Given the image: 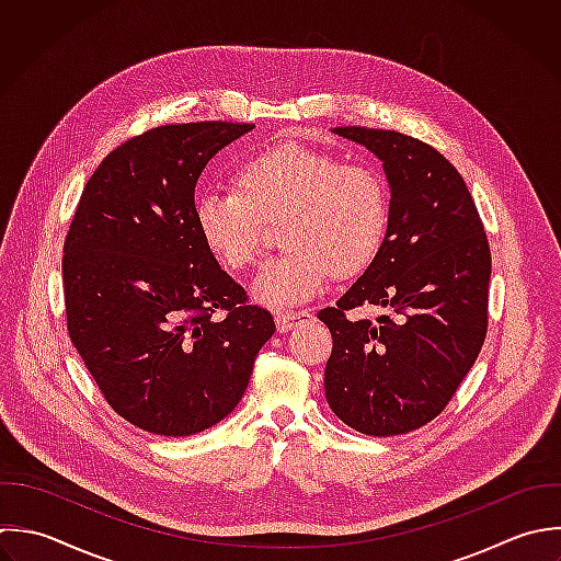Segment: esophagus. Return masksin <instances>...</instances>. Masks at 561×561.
<instances>
[{
  "label": "esophagus",
  "mask_w": 561,
  "mask_h": 561,
  "mask_svg": "<svg viewBox=\"0 0 561 561\" xmlns=\"http://www.w3.org/2000/svg\"><path fill=\"white\" fill-rule=\"evenodd\" d=\"M312 319V314L308 310H299V312H277L275 323H277V332H290L297 323Z\"/></svg>",
  "instance_id": "obj_1"
}]
</instances>
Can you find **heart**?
<instances>
[{
	"instance_id": "1",
	"label": "heart",
	"mask_w": 561,
	"mask_h": 561,
	"mask_svg": "<svg viewBox=\"0 0 561 561\" xmlns=\"http://www.w3.org/2000/svg\"><path fill=\"white\" fill-rule=\"evenodd\" d=\"M238 190H205L194 220L207 249L229 268L244 271L262 253L264 222L282 218L284 253L255 277V301L284 310L314 299L330 273L352 277L380 253L391 220L385 179L367 165L282 141L247 157Z\"/></svg>"
}]
</instances>
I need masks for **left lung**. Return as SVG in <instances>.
Here are the masks:
<instances>
[{
	"instance_id": "obj_1",
	"label": "left lung",
	"mask_w": 561,
	"mask_h": 561,
	"mask_svg": "<svg viewBox=\"0 0 561 561\" xmlns=\"http://www.w3.org/2000/svg\"><path fill=\"white\" fill-rule=\"evenodd\" d=\"M332 133L382 161L391 220L376 260L336 308L319 312L334 341L325 398L363 435H404L446 409L485 343L490 244L463 176L439 150L382 128ZM360 305L394 317H346Z\"/></svg>"
}]
</instances>
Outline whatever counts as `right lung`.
<instances>
[{
	"mask_svg": "<svg viewBox=\"0 0 561 561\" xmlns=\"http://www.w3.org/2000/svg\"><path fill=\"white\" fill-rule=\"evenodd\" d=\"M251 128L168 124L124 141L87 181L69 225V339L111 409L146 433L187 437L225 420L275 332L194 220L207 161Z\"/></svg>",
	"mask_w": 561,
	"mask_h": 561,
	"instance_id": "right-lung-1",
	"label": "right lung"
}]
</instances>
